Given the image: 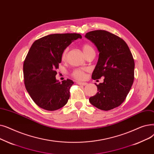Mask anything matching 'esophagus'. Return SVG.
Returning <instances> with one entry per match:
<instances>
[{
  "label": "esophagus",
  "mask_w": 154,
  "mask_h": 154,
  "mask_svg": "<svg viewBox=\"0 0 154 154\" xmlns=\"http://www.w3.org/2000/svg\"><path fill=\"white\" fill-rule=\"evenodd\" d=\"M77 84H78L79 85H82V86H85L87 85V83L85 82H78Z\"/></svg>",
  "instance_id": "esophagus-1"
}]
</instances>
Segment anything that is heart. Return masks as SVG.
Returning <instances> with one entry per match:
<instances>
[{"instance_id":"obj_1","label":"heart","mask_w":154,"mask_h":154,"mask_svg":"<svg viewBox=\"0 0 154 154\" xmlns=\"http://www.w3.org/2000/svg\"><path fill=\"white\" fill-rule=\"evenodd\" d=\"M82 49H83L84 53L88 52V51H89L90 50H93V48H92V46L91 45H88V44H85V45H84L82 46ZM67 51H68V49H66L63 51V54H62V57L63 58V59L65 57ZM72 77H74L76 79H83L85 76L84 69H76L74 70V71H73V72H72Z\"/></svg>"}]
</instances>
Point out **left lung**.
<instances>
[{
    "label": "left lung",
    "instance_id": "8db88e82",
    "mask_svg": "<svg viewBox=\"0 0 154 154\" xmlns=\"http://www.w3.org/2000/svg\"><path fill=\"white\" fill-rule=\"evenodd\" d=\"M85 38L97 48L99 57L93 72V79L104 77L97 85L98 92L89 101L101 110L120 106L125 100L134 79L135 63L127 43L122 38L104 30L88 32Z\"/></svg>",
    "mask_w": 154,
    "mask_h": 154
}]
</instances>
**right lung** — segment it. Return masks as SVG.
<instances>
[{
	"mask_svg": "<svg viewBox=\"0 0 154 154\" xmlns=\"http://www.w3.org/2000/svg\"><path fill=\"white\" fill-rule=\"evenodd\" d=\"M82 37L79 34H54L34 42L24 62L23 72L27 91L40 108L54 111L64 106L74 84L67 79L62 83L56 79L64 50Z\"/></svg>",
	"mask_w": 154,
	"mask_h": 154,
	"instance_id": "1",
	"label": "right lung"
}]
</instances>
